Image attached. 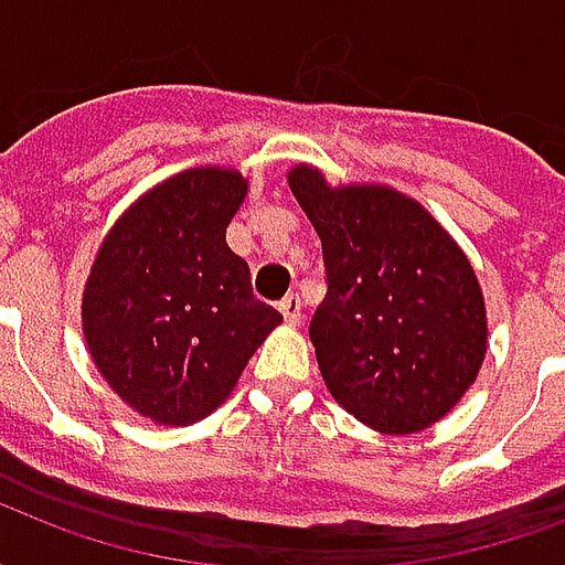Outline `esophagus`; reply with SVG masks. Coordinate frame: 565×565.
<instances>
[{
	"label": "esophagus",
	"instance_id": "34e87169",
	"mask_svg": "<svg viewBox=\"0 0 565 565\" xmlns=\"http://www.w3.org/2000/svg\"><path fill=\"white\" fill-rule=\"evenodd\" d=\"M281 315H284V320H287V323H299V320H302V299H299V296L296 294H290V296H284L281 299Z\"/></svg>",
	"mask_w": 565,
	"mask_h": 565
}]
</instances>
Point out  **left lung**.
Masks as SVG:
<instances>
[{"instance_id": "obj_1", "label": "left lung", "mask_w": 565, "mask_h": 565, "mask_svg": "<svg viewBox=\"0 0 565 565\" xmlns=\"http://www.w3.org/2000/svg\"><path fill=\"white\" fill-rule=\"evenodd\" d=\"M290 190L323 245L327 296L308 335L330 393L381 433H417L460 403L487 354L469 259L391 186H335L296 166Z\"/></svg>"}]
</instances>
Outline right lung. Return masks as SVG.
Instances as JSON below:
<instances>
[{"mask_svg":"<svg viewBox=\"0 0 565 565\" xmlns=\"http://www.w3.org/2000/svg\"><path fill=\"white\" fill-rule=\"evenodd\" d=\"M247 184L190 169L115 223L84 290V335L115 393L157 424L211 415L281 315L226 245Z\"/></svg>","mask_w":565,"mask_h":565,"instance_id":"1","label":"right lung"}]
</instances>
